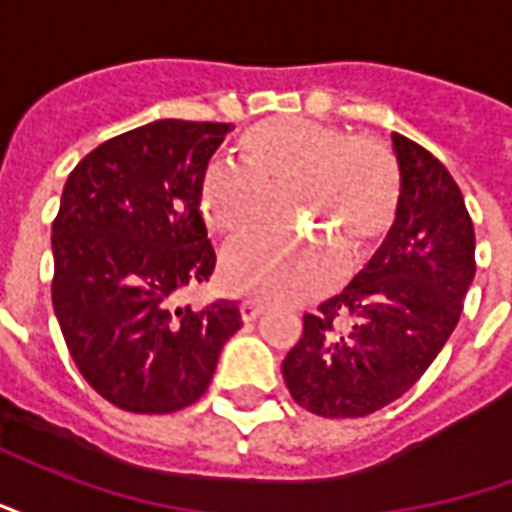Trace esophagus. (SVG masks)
Listing matches in <instances>:
<instances>
[{
	"instance_id": "obj_1",
	"label": "esophagus",
	"mask_w": 512,
	"mask_h": 512,
	"mask_svg": "<svg viewBox=\"0 0 512 512\" xmlns=\"http://www.w3.org/2000/svg\"><path fill=\"white\" fill-rule=\"evenodd\" d=\"M263 312H266V307H263V304H257V301H244V304H241V318H244L246 323L257 321Z\"/></svg>"
}]
</instances>
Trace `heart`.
Here are the masks:
<instances>
[{
	"label": "heart",
	"instance_id": "b5f03b06",
	"mask_svg": "<svg viewBox=\"0 0 512 512\" xmlns=\"http://www.w3.org/2000/svg\"><path fill=\"white\" fill-rule=\"evenodd\" d=\"M235 169H211L200 213L227 241L257 235L282 202L312 238H263L224 257L227 288L268 304H299L337 282V260L356 268L376 255L400 216V169L384 142L345 128L274 117L235 142Z\"/></svg>",
	"mask_w": 512,
	"mask_h": 512
}]
</instances>
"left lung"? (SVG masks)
Wrapping results in <instances>:
<instances>
[{"label":"left lung","instance_id":"8db88e82","mask_svg":"<svg viewBox=\"0 0 512 512\" xmlns=\"http://www.w3.org/2000/svg\"><path fill=\"white\" fill-rule=\"evenodd\" d=\"M403 197L395 230L351 285L304 315L282 362L301 408L365 417L417 384L461 318L474 279V227L447 167L392 134Z\"/></svg>","mask_w":512,"mask_h":512}]
</instances>
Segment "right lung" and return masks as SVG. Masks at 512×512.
<instances>
[{
  "label": "right lung",
  "mask_w": 512,
  "mask_h": 512,
  "mask_svg": "<svg viewBox=\"0 0 512 512\" xmlns=\"http://www.w3.org/2000/svg\"><path fill=\"white\" fill-rule=\"evenodd\" d=\"M227 123L156 120L76 164L51 224V301L84 381L112 406L169 414L208 389L241 329L235 301L178 307L216 268L200 183Z\"/></svg>",
  "instance_id": "obj_1"
}]
</instances>
